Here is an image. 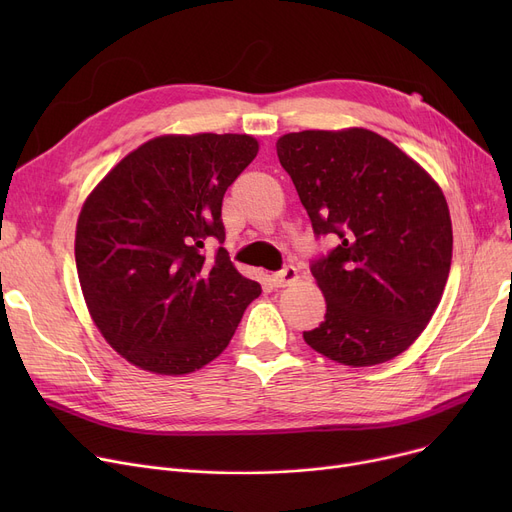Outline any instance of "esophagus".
I'll list each match as a JSON object with an SVG mask.
<instances>
[{
  "label": "esophagus",
  "mask_w": 512,
  "mask_h": 512,
  "mask_svg": "<svg viewBox=\"0 0 512 512\" xmlns=\"http://www.w3.org/2000/svg\"><path fill=\"white\" fill-rule=\"evenodd\" d=\"M294 282H299V272L294 270L292 265L284 267L282 272H278V274L272 276V284H274L276 288H286V286H292Z\"/></svg>",
  "instance_id": "34e87169"
}]
</instances>
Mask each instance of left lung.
<instances>
[{
    "mask_svg": "<svg viewBox=\"0 0 512 512\" xmlns=\"http://www.w3.org/2000/svg\"><path fill=\"white\" fill-rule=\"evenodd\" d=\"M315 234L338 245L311 265L326 319L305 342L336 363H386L436 313L452 261V222L440 184L367 128L288 132L276 141Z\"/></svg>",
    "mask_w": 512,
    "mask_h": 512,
    "instance_id": "obj_1",
    "label": "left lung"
}]
</instances>
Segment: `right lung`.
<instances>
[{"label":"right lung","instance_id":"obj_1","mask_svg":"<svg viewBox=\"0 0 512 512\" xmlns=\"http://www.w3.org/2000/svg\"><path fill=\"white\" fill-rule=\"evenodd\" d=\"M251 134H161L107 172L80 209L74 257L93 324L118 355L157 375L224 353L261 294L228 253L222 199L257 157Z\"/></svg>","mask_w":512,"mask_h":512}]
</instances>
